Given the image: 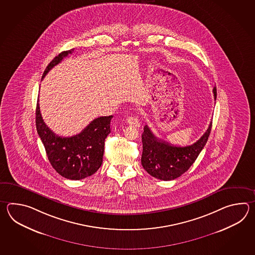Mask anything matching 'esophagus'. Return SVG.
Here are the masks:
<instances>
[{"label": "esophagus", "instance_id": "obj_1", "mask_svg": "<svg viewBox=\"0 0 255 255\" xmlns=\"http://www.w3.org/2000/svg\"><path fill=\"white\" fill-rule=\"evenodd\" d=\"M127 122H128L130 126H133V127H135V128H138V127L140 126V121H139L138 117H136V116L128 117V118L127 119Z\"/></svg>", "mask_w": 255, "mask_h": 255}]
</instances>
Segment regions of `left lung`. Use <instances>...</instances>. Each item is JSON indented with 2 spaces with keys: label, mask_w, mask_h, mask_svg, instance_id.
Listing matches in <instances>:
<instances>
[{
  "label": "left lung",
  "mask_w": 255,
  "mask_h": 255,
  "mask_svg": "<svg viewBox=\"0 0 255 255\" xmlns=\"http://www.w3.org/2000/svg\"><path fill=\"white\" fill-rule=\"evenodd\" d=\"M216 100V87L213 88ZM212 130V122L201 138L190 146H174L157 138L150 128L145 126L142 133L143 151L141 164L147 173L161 180H172L185 173L206 145Z\"/></svg>",
  "instance_id": "left-lung-1"
}]
</instances>
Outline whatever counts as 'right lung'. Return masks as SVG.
Listing matches in <instances>:
<instances>
[{
  "mask_svg": "<svg viewBox=\"0 0 255 255\" xmlns=\"http://www.w3.org/2000/svg\"><path fill=\"white\" fill-rule=\"evenodd\" d=\"M74 49L64 51L50 62L43 77ZM36 129L52 167L65 179H85L97 172L103 162L105 139L110 133L112 116L95 119L77 135L68 137L55 135L43 122L37 102L35 112Z\"/></svg>",
  "mask_w": 255,
  "mask_h": 255,
  "instance_id": "1",
  "label": "right lung"
}]
</instances>
